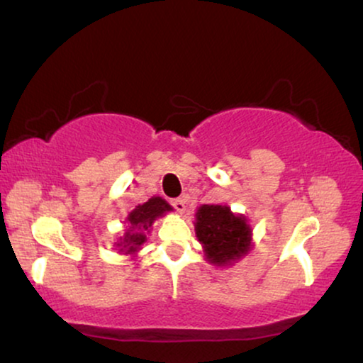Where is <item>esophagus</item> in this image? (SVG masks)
<instances>
[{
    "instance_id": "esophagus-1",
    "label": "esophagus",
    "mask_w": 363,
    "mask_h": 363,
    "mask_svg": "<svg viewBox=\"0 0 363 363\" xmlns=\"http://www.w3.org/2000/svg\"><path fill=\"white\" fill-rule=\"evenodd\" d=\"M172 206L173 208H175L177 211H185V200L183 199H175V200H172Z\"/></svg>"
}]
</instances>
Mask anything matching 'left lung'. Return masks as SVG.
Wrapping results in <instances>:
<instances>
[{
  "label": "left lung",
  "mask_w": 363,
  "mask_h": 363,
  "mask_svg": "<svg viewBox=\"0 0 363 363\" xmlns=\"http://www.w3.org/2000/svg\"><path fill=\"white\" fill-rule=\"evenodd\" d=\"M196 237L213 265H228L250 250V227L228 206L203 205L196 211Z\"/></svg>",
  "instance_id": "1"
}]
</instances>
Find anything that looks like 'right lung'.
I'll use <instances>...</instances> for the list:
<instances>
[{
	"instance_id": "1",
	"label": "right lung",
	"mask_w": 363,
	"mask_h": 363,
	"mask_svg": "<svg viewBox=\"0 0 363 363\" xmlns=\"http://www.w3.org/2000/svg\"><path fill=\"white\" fill-rule=\"evenodd\" d=\"M172 210V206L167 201L160 199V196H153L147 203L138 205L136 208L128 215V223L131 225L128 232L125 235V248L126 252H136L138 248L147 242V235L145 232L152 227L155 218L162 216L164 211Z\"/></svg>"
}]
</instances>
